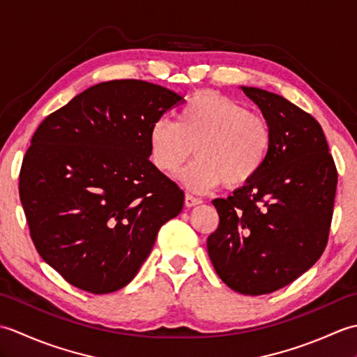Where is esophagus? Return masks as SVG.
Segmentation results:
<instances>
[{"label": "esophagus", "instance_id": "34e87169", "mask_svg": "<svg viewBox=\"0 0 357 357\" xmlns=\"http://www.w3.org/2000/svg\"><path fill=\"white\" fill-rule=\"evenodd\" d=\"M185 207H195V206H199V204L202 202L201 198H196V196L193 195H185Z\"/></svg>", "mask_w": 357, "mask_h": 357}]
</instances>
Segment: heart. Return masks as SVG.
<instances>
[{
	"label": "heart",
	"mask_w": 357,
	"mask_h": 357,
	"mask_svg": "<svg viewBox=\"0 0 357 357\" xmlns=\"http://www.w3.org/2000/svg\"><path fill=\"white\" fill-rule=\"evenodd\" d=\"M149 141L153 164L165 174L176 172L195 150L198 158L178 179L202 193L224 183L230 188L252 183L270 156L273 132L267 119L233 98L201 92L179 109L178 121L155 119Z\"/></svg>",
	"instance_id": "b5f03b06"
}]
</instances>
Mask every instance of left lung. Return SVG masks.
<instances>
[{
    "label": "left lung",
    "instance_id": "obj_1",
    "mask_svg": "<svg viewBox=\"0 0 357 357\" xmlns=\"http://www.w3.org/2000/svg\"><path fill=\"white\" fill-rule=\"evenodd\" d=\"M261 109L273 146L257 176L213 199L210 261L231 290L267 294L298 279L327 247L337 170L321 124L284 96L242 87Z\"/></svg>",
    "mask_w": 357,
    "mask_h": 357
}]
</instances>
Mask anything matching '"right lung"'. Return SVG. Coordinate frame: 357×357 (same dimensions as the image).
Instances as JSON below:
<instances>
[{"label":"right lung","mask_w":357,"mask_h":357,"mask_svg":"<svg viewBox=\"0 0 357 357\" xmlns=\"http://www.w3.org/2000/svg\"><path fill=\"white\" fill-rule=\"evenodd\" d=\"M183 100L151 82L107 81L36 128L20 199L38 253L73 287H126L183 210L184 192L149 159L151 124Z\"/></svg>","instance_id":"obj_1"}]
</instances>
